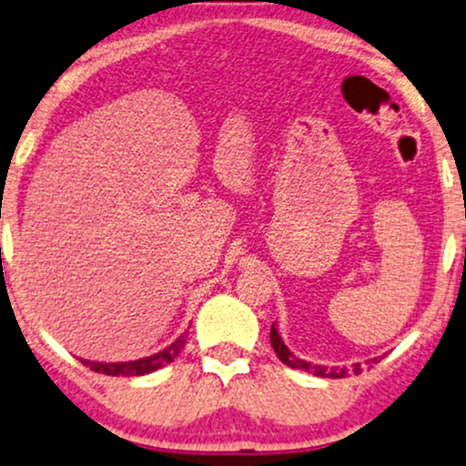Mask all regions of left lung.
Here are the masks:
<instances>
[{"instance_id": "8db88e82", "label": "left lung", "mask_w": 466, "mask_h": 466, "mask_svg": "<svg viewBox=\"0 0 466 466\" xmlns=\"http://www.w3.org/2000/svg\"><path fill=\"white\" fill-rule=\"evenodd\" d=\"M270 344H273V349L277 352V357H279V361L290 365V368H294V370H305V372H309L314 376H322V379H344V376L349 374V370H346V368H341V370L331 368V370H329V368H322V365H314L309 361H303V359H299L297 355H292V352L288 350V346L284 344V339H281V335L277 333L275 325L270 327ZM372 361L376 363V359H372ZM352 372H355V374L361 372V363H355Z\"/></svg>"}]
</instances>
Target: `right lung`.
Returning <instances> with one entry per match:
<instances>
[{"label":"right lung","mask_w":466,"mask_h":466,"mask_svg":"<svg viewBox=\"0 0 466 466\" xmlns=\"http://www.w3.org/2000/svg\"><path fill=\"white\" fill-rule=\"evenodd\" d=\"M187 344V335H180L174 344H169L167 349L158 350L157 355L144 357V359H135V361H122V363H98V361H86L87 368L94 370V372H101L107 376H144L155 372V370L163 368V365L172 363L176 357L180 355V350L185 349Z\"/></svg>","instance_id":"obj_1"}]
</instances>
